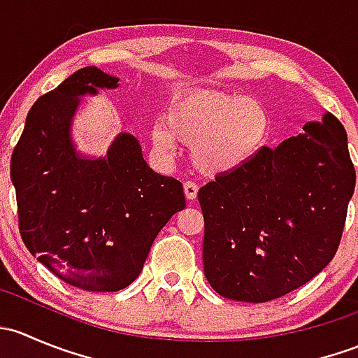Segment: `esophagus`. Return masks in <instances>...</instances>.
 <instances>
[{
    "label": "esophagus",
    "instance_id": "34e87169",
    "mask_svg": "<svg viewBox=\"0 0 358 358\" xmlns=\"http://www.w3.org/2000/svg\"><path fill=\"white\" fill-rule=\"evenodd\" d=\"M197 190H199V187H197L194 182H185V183H183V192H185L187 201H194V199H196V197H197Z\"/></svg>",
    "mask_w": 358,
    "mask_h": 358
}]
</instances>
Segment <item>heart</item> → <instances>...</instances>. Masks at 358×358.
<instances>
[{"instance_id":"heart-1","label":"heart","mask_w":358,"mask_h":358,"mask_svg":"<svg viewBox=\"0 0 358 358\" xmlns=\"http://www.w3.org/2000/svg\"><path fill=\"white\" fill-rule=\"evenodd\" d=\"M270 115L259 100L213 90L182 93L150 128L154 147L171 154L176 138L190 147L192 164L204 175H227L249 164L268 136Z\"/></svg>"}]
</instances>
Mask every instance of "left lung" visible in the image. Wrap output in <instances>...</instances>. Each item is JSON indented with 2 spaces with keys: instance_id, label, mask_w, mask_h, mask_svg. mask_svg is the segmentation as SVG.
I'll return each mask as SVG.
<instances>
[{
  "instance_id": "8db88e82",
  "label": "left lung",
  "mask_w": 358,
  "mask_h": 358,
  "mask_svg": "<svg viewBox=\"0 0 358 358\" xmlns=\"http://www.w3.org/2000/svg\"><path fill=\"white\" fill-rule=\"evenodd\" d=\"M355 168L326 112L275 149L199 190L204 275L220 296L265 303L322 272L341 241Z\"/></svg>"
}]
</instances>
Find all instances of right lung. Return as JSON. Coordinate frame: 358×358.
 Returning a JSON list of instances; mask_svg holds the SVG:
<instances>
[{"label":"right lung","mask_w":358,"mask_h":358,"mask_svg":"<svg viewBox=\"0 0 358 358\" xmlns=\"http://www.w3.org/2000/svg\"><path fill=\"white\" fill-rule=\"evenodd\" d=\"M117 83L100 69L83 67L39 96L10 164L24 244L50 272L83 291L129 286L162 227L185 208L182 183L150 169L129 133H119L103 157L76 149L71 126L81 96Z\"/></svg>","instance_id":"add662e5"}]
</instances>
